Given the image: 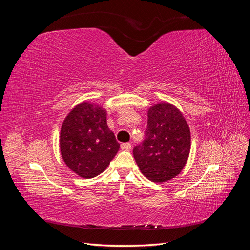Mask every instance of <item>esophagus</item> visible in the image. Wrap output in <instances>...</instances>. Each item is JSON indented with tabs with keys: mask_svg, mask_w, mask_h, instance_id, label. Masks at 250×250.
<instances>
[{
	"mask_svg": "<svg viewBox=\"0 0 250 250\" xmlns=\"http://www.w3.org/2000/svg\"><path fill=\"white\" fill-rule=\"evenodd\" d=\"M121 149L124 151H129L131 149V144L130 143H123L122 145H121Z\"/></svg>",
	"mask_w": 250,
	"mask_h": 250,
	"instance_id": "obj_1",
	"label": "esophagus"
}]
</instances>
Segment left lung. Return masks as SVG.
I'll return each mask as SVG.
<instances>
[{
    "label": "left lung",
    "mask_w": 250,
    "mask_h": 250,
    "mask_svg": "<svg viewBox=\"0 0 250 250\" xmlns=\"http://www.w3.org/2000/svg\"><path fill=\"white\" fill-rule=\"evenodd\" d=\"M146 139L133 149L144 176L154 183L168 181L183 171L191 150V132L181 111L168 102L148 108Z\"/></svg>",
    "instance_id": "8db88e82"
}]
</instances>
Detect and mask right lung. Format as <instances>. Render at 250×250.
<instances>
[{
  "label": "right lung",
  "instance_id": "obj_1",
  "mask_svg": "<svg viewBox=\"0 0 250 250\" xmlns=\"http://www.w3.org/2000/svg\"><path fill=\"white\" fill-rule=\"evenodd\" d=\"M106 109L94 102L77 104L63 120L59 147L64 162L82 178L106 170L120 148L106 121Z\"/></svg>",
  "mask_w": 250,
  "mask_h": 250
}]
</instances>
